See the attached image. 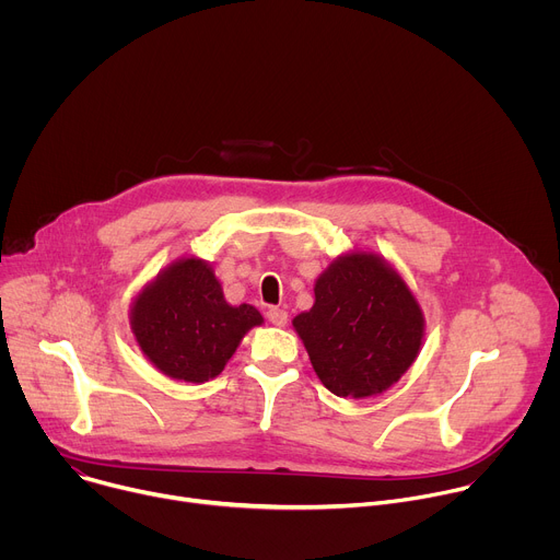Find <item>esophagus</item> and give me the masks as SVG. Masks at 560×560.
I'll use <instances>...</instances> for the list:
<instances>
[{"label": "esophagus", "mask_w": 560, "mask_h": 560, "mask_svg": "<svg viewBox=\"0 0 560 560\" xmlns=\"http://www.w3.org/2000/svg\"><path fill=\"white\" fill-rule=\"evenodd\" d=\"M268 322L277 328H283L288 324V312L283 307H270L268 310Z\"/></svg>", "instance_id": "obj_1"}]
</instances>
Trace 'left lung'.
I'll list each match as a JSON object with an SVG mask.
<instances>
[{"instance_id": "8db88e82", "label": "left lung", "mask_w": 560, "mask_h": 560, "mask_svg": "<svg viewBox=\"0 0 560 560\" xmlns=\"http://www.w3.org/2000/svg\"><path fill=\"white\" fill-rule=\"evenodd\" d=\"M310 363L332 394H383L417 361L423 310L385 257L370 250L339 255L314 281V303L292 318Z\"/></svg>"}]
</instances>
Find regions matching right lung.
Listing matches in <instances>:
<instances>
[{"instance_id": "add662e5", "label": "right lung", "mask_w": 560, "mask_h": 560, "mask_svg": "<svg viewBox=\"0 0 560 560\" xmlns=\"http://www.w3.org/2000/svg\"><path fill=\"white\" fill-rule=\"evenodd\" d=\"M130 332L162 374L203 383L221 374L244 337L264 324L250 305H230L210 261L182 257L159 270L130 303Z\"/></svg>"}]
</instances>
